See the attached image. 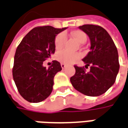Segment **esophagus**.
Wrapping results in <instances>:
<instances>
[{"label": "esophagus", "instance_id": "esophagus-1", "mask_svg": "<svg viewBox=\"0 0 128 128\" xmlns=\"http://www.w3.org/2000/svg\"><path fill=\"white\" fill-rule=\"evenodd\" d=\"M61 66H62V69H64V68L66 66V65L64 64H61Z\"/></svg>", "mask_w": 128, "mask_h": 128}]
</instances>
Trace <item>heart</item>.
Instances as JSON below:
<instances>
[{"label": "heart", "mask_w": 128, "mask_h": 128, "mask_svg": "<svg viewBox=\"0 0 128 128\" xmlns=\"http://www.w3.org/2000/svg\"><path fill=\"white\" fill-rule=\"evenodd\" d=\"M71 35L75 38L80 43H84L86 41V34L81 30H74L71 32ZM66 39V36L64 33H60L55 38V48L56 49H61L64 46L65 42ZM56 57L58 61L64 64H71L77 60L81 57V54L80 53H74L70 52L66 50H63L61 52H58L56 54Z\"/></svg>", "instance_id": "heart-1"}]
</instances>
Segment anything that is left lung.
Masks as SVG:
<instances>
[{"label":"left lung","instance_id":"obj_1","mask_svg":"<svg viewBox=\"0 0 128 128\" xmlns=\"http://www.w3.org/2000/svg\"><path fill=\"white\" fill-rule=\"evenodd\" d=\"M90 40V51L82 61L85 67L74 66L75 74L70 82L75 90L86 96L97 97L106 92L114 84L120 69L118 49L108 31L99 26H79Z\"/></svg>","mask_w":128,"mask_h":128}]
</instances>
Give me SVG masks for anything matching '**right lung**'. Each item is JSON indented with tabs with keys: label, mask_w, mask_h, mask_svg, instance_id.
<instances>
[{
	"label": "right lung",
	"mask_w": 128,
	"mask_h": 128,
	"mask_svg": "<svg viewBox=\"0 0 128 128\" xmlns=\"http://www.w3.org/2000/svg\"><path fill=\"white\" fill-rule=\"evenodd\" d=\"M66 28L36 27L29 31L16 48L13 77L20 94L29 102H40L52 92L54 77L62 70L54 60L46 69L44 62L55 52V38Z\"/></svg>",
	"instance_id": "add662e5"
}]
</instances>
